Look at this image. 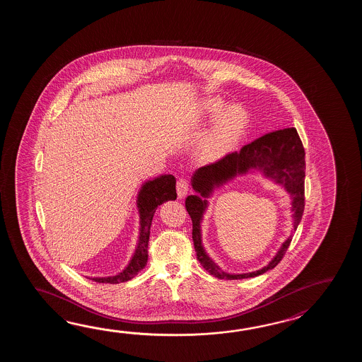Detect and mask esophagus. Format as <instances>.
I'll return each instance as SVG.
<instances>
[{
	"instance_id": "esophagus-1",
	"label": "esophagus",
	"mask_w": 362,
	"mask_h": 362,
	"mask_svg": "<svg viewBox=\"0 0 362 362\" xmlns=\"http://www.w3.org/2000/svg\"><path fill=\"white\" fill-rule=\"evenodd\" d=\"M189 192V182L186 178H180L177 181V194L180 198L185 197Z\"/></svg>"
}]
</instances>
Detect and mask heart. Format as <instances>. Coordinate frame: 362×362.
Returning a JSON list of instances; mask_svg holds the SVG:
<instances>
[{"label": "heart", "instance_id": "heart-1", "mask_svg": "<svg viewBox=\"0 0 362 362\" xmlns=\"http://www.w3.org/2000/svg\"><path fill=\"white\" fill-rule=\"evenodd\" d=\"M223 106V100L214 98L204 102L203 110L208 115H215L221 111ZM245 124L246 114L242 108L231 106L223 110V112L216 117L215 123L202 142V154L207 159H216L221 156L233 144H235V141L243 132Z\"/></svg>", "mask_w": 362, "mask_h": 362}]
</instances>
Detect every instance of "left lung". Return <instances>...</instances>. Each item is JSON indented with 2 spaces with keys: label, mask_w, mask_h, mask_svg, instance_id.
Masks as SVG:
<instances>
[{
  "label": "left lung",
  "mask_w": 362,
  "mask_h": 362,
  "mask_svg": "<svg viewBox=\"0 0 362 362\" xmlns=\"http://www.w3.org/2000/svg\"><path fill=\"white\" fill-rule=\"evenodd\" d=\"M251 168L262 170L265 176L274 180L277 184L284 185L286 190L291 194L295 218L293 229L296 230L305 206V151L295 128L269 132L255 139L251 144L245 145L239 151L226 154L217 162L202 167L192 176V187L195 192H199L200 197H208L215 186L226 182L237 175L246 173ZM200 197L189 195L185 200V207L192 217V240L197 257L208 273L220 279H242L260 276L277 267L278 262L284 259L286 251L293 240V235L282 245L276 257L262 269L235 276L226 274L223 270H220L215 262L208 257L202 246L200 220L207 207V200H202Z\"/></svg>",
  "instance_id": "obj_1"
}]
</instances>
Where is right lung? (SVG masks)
<instances>
[{"label": "right lung", "mask_w": 362, "mask_h": 362, "mask_svg": "<svg viewBox=\"0 0 362 362\" xmlns=\"http://www.w3.org/2000/svg\"><path fill=\"white\" fill-rule=\"evenodd\" d=\"M176 198H177L176 178L172 175H164L144 185L137 200L139 216H141V235H139L136 254L133 256L129 265L122 273L112 277L93 278V281L98 284H120L136 277L139 270L144 269L146 265L147 257H148L147 245H148V237H150V226H151L156 208L164 202L175 200Z\"/></svg>", "instance_id": "right-lung-1"}]
</instances>
